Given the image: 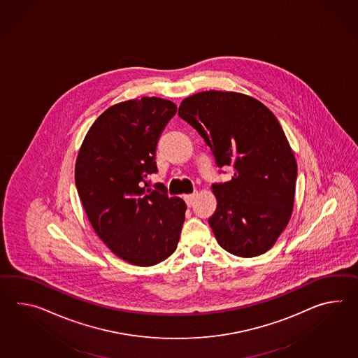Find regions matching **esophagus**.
<instances>
[{
  "mask_svg": "<svg viewBox=\"0 0 358 358\" xmlns=\"http://www.w3.org/2000/svg\"><path fill=\"white\" fill-rule=\"evenodd\" d=\"M195 198H196V194L194 192V194H189V195H186L185 196V201H186V204L189 206V207H191L192 206V203H194V200H195Z\"/></svg>",
  "mask_w": 358,
  "mask_h": 358,
  "instance_id": "obj_1",
  "label": "esophagus"
}]
</instances>
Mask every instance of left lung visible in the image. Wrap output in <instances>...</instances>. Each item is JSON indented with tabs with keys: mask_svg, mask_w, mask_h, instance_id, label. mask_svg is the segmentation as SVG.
Instances as JSON below:
<instances>
[{
	"mask_svg": "<svg viewBox=\"0 0 358 358\" xmlns=\"http://www.w3.org/2000/svg\"><path fill=\"white\" fill-rule=\"evenodd\" d=\"M178 115L198 131L229 182L212 185L217 199L209 224L231 255H263L285 230L294 206L296 160L273 113L252 96L203 91L183 99Z\"/></svg>",
	"mask_w": 358,
	"mask_h": 358,
	"instance_id": "left-lung-1",
	"label": "left lung"
}]
</instances>
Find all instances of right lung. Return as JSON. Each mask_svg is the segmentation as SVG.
Instances as JSON below:
<instances>
[{
    "label": "right lung",
    "mask_w": 358,
    "mask_h": 358,
    "mask_svg": "<svg viewBox=\"0 0 358 358\" xmlns=\"http://www.w3.org/2000/svg\"><path fill=\"white\" fill-rule=\"evenodd\" d=\"M176 110L160 97L115 103L88 129L76 160V186L92 229L114 255L136 266L167 259L185 221L182 199L146 182L157 172V143Z\"/></svg>",
    "instance_id": "right-lung-1"
}]
</instances>
